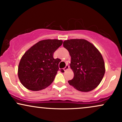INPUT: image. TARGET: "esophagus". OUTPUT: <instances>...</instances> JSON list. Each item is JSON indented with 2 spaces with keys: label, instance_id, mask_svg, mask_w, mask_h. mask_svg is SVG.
<instances>
[{
  "label": "esophagus",
  "instance_id": "34e87169",
  "mask_svg": "<svg viewBox=\"0 0 122 122\" xmlns=\"http://www.w3.org/2000/svg\"><path fill=\"white\" fill-rule=\"evenodd\" d=\"M69 69V66L68 65H66V66L65 67V68H64V71H65H65H66L67 70Z\"/></svg>",
  "mask_w": 122,
  "mask_h": 122
}]
</instances>
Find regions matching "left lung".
<instances>
[{"label":"left lung","instance_id":"8db88e82","mask_svg":"<svg viewBox=\"0 0 122 122\" xmlns=\"http://www.w3.org/2000/svg\"><path fill=\"white\" fill-rule=\"evenodd\" d=\"M63 46L71 57L70 64L74 77L69 85L81 92L96 88L104 77V61L102 54L92 43L84 39L65 40Z\"/></svg>","mask_w":122,"mask_h":122}]
</instances>
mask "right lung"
<instances>
[{
	"label": "right lung",
	"instance_id": "1",
	"mask_svg": "<svg viewBox=\"0 0 122 122\" xmlns=\"http://www.w3.org/2000/svg\"><path fill=\"white\" fill-rule=\"evenodd\" d=\"M62 40H44L38 42L22 57L18 75L22 84L34 91L45 89L52 83L57 73L59 58L54 59V51L62 45ZM64 72V70H61Z\"/></svg>",
	"mask_w": 122,
	"mask_h": 122
}]
</instances>
